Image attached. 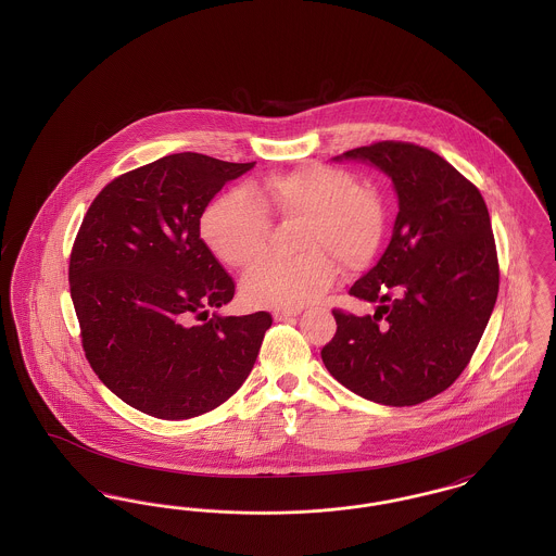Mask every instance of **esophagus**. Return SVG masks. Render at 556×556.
<instances>
[{
  "mask_svg": "<svg viewBox=\"0 0 556 556\" xmlns=\"http://www.w3.org/2000/svg\"><path fill=\"white\" fill-rule=\"evenodd\" d=\"M295 315H300L298 308H281V311H275V313H273V318H275V320H286V318L295 317Z\"/></svg>",
  "mask_w": 556,
  "mask_h": 556,
  "instance_id": "1",
  "label": "esophagus"
}]
</instances>
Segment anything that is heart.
<instances>
[{"instance_id":"heart-1","label":"heart","mask_w":556,"mask_h":556,"mask_svg":"<svg viewBox=\"0 0 556 556\" xmlns=\"http://www.w3.org/2000/svg\"><path fill=\"white\" fill-rule=\"evenodd\" d=\"M268 212L283 220H304L300 258H266L241 281V298L256 308H298L331 288L338 263L345 270L369 265L386 233V204L345 170L306 164L268 177L263 186L236 189L218 198L202 218V238L233 268L265 254Z\"/></svg>"}]
</instances>
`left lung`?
Returning a JSON list of instances; mask_svg holds the SVG:
<instances>
[{
    "instance_id": "1",
    "label": "left lung",
    "mask_w": 556,
    "mask_h": 556,
    "mask_svg": "<svg viewBox=\"0 0 556 556\" xmlns=\"http://www.w3.org/2000/svg\"><path fill=\"white\" fill-rule=\"evenodd\" d=\"M367 160L394 184L397 216L379 263L350 295L370 317L333 311L338 331L320 350L327 370L358 396L413 406L448 390L469 365L498 298V256L488 206L435 152L377 141L336 160Z\"/></svg>"
}]
</instances>
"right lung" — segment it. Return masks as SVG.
<instances>
[{
  "label": "right lung",
  "instance_id": "right-lung-1",
  "mask_svg": "<svg viewBox=\"0 0 556 556\" xmlns=\"http://www.w3.org/2000/svg\"><path fill=\"white\" fill-rule=\"evenodd\" d=\"M254 164L164 156L110 181L80 223L68 281L85 356L110 392L146 415H204L256 363L273 317L208 318L236 283L200 238L208 202Z\"/></svg>",
  "mask_w": 556,
  "mask_h": 556
}]
</instances>
